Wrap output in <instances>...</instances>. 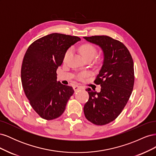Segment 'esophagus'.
<instances>
[{"label":"esophagus","mask_w":156,"mask_h":156,"mask_svg":"<svg viewBox=\"0 0 156 156\" xmlns=\"http://www.w3.org/2000/svg\"><path fill=\"white\" fill-rule=\"evenodd\" d=\"M82 89H83V87H81V86L75 85V86L73 87V90H75V92L77 91V90H82Z\"/></svg>","instance_id":"1"}]
</instances>
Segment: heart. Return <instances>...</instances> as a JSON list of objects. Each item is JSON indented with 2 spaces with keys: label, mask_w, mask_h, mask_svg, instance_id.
I'll list each match as a JSON object with an SVG mask.
<instances>
[{
  "label": "heart",
  "mask_w": 156,
  "mask_h": 156,
  "mask_svg": "<svg viewBox=\"0 0 156 156\" xmlns=\"http://www.w3.org/2000/svg\"><path fill=\"white\" fill-rule=\"evenodd\" d=\"M79 51L84 59L92 58L96 53V49L95 47L90 44H84L80 45L79 48ZM71 52H72V50L70 49L66 52L64 56V61H66L71 54ZM88 73L87 72H83L78 75V77L81 79L83 77H86Z\"/></svg>",
  "instance_id": "1"
}]
</instances>
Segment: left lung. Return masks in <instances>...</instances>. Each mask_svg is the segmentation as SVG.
Returning a JSON list of instances; mask_svg holds the SVG:
<instances>
[{
  "label": "left lung",
  "instance_id": "1",
  "mask_svg": "<svg viewBox=\"0 0 156 156\" xmlns=\"http://www.w3.org/2000/svg\"><path fill=\"white\" fill-rule=\"evenodd\" d=\"M100 47L103 53L102 67L94 83L101 91L87 88L89 99L84 106L86 119L94 124L103 126L119 116L128 101L134 85L133 58L126 47L107 36L84 37Z\"/></svg>",
  "mask_w": 156,
  "mask_h": 156
}]
</instances>
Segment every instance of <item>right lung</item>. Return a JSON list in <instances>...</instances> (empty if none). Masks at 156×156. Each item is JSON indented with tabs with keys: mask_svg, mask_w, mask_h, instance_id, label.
Instances as JSON below:
<instances>
[{
	"mask_svg": "<svg viewBox=\"0 0 156 156\" xmlns=\"http://www.w3.org/2000/svg\"><path fill=\"white\" fill-rule=\"evenodd\" d=\"M81 39L53 33L36 40L23 58L22 86L30 104L38 115L53 120L62 115L70 97L72 87L56 81V69L62 64L66 52Z\"/></svg>",
	"mask_w": 156,
	"mask_h": 156,
	"instance_id": "add662e5",
	"label": "right lung"
}]
</instances>
